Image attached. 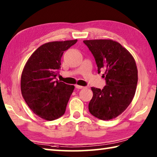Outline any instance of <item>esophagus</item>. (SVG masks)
<instances>
[{
  "mask_svg": "<svg viewBox=\"0 0 157 157\" xmlns=\"http://www.w3.org/2000/svg\"><path fill=\"white\" fill-rule=\"evenodd\" d=\"M75 87H76V88H77V89H83V88H85V87L81 86H78V85H76Z\"/></svg>",
  "mask_w": 157,
  "mask_h": 157,
  "instance_id": "esophagus-1",
  "label": "esophagus"
}]
</instances>
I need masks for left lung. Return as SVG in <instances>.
<instances>
[{
    "instance_id": "1",
    "label": "left lung",
    "mask_w": 157,
    "mask_h": 157,
    "mask_svg": "<svg viewBox=\"0 0 157 157\" xmlns=\"http://www.w3.org/2000/svg\"><path fill=\"white\" fill-rule=\"evenodd\" d=\"M83 43L94 56L98 73L103 71L106 85L103 89L92 87L89 111L101 120L108 121L121 114L135 94L138 70L130 52L111 39L86 40Z\"/></svg>"
}]
</instances>
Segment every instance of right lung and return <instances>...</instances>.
<instances>
[{"mask_svg":"<svg viewBox=\"0 0 157 157\" xmlns=\"http://www.w3.org/2000/svg\"><path fill=\"white\" fill-rule=\"evenodd\" d=\"M77 39L52 41L40 45L22 71L21 90L27 105L38 117L53 121L64 114L74 86L56 81L63 52Z\"/></svg>","mask_w":157,"mask_h":157,"instance_id":"1","label":"right lung"}]
</instances>
